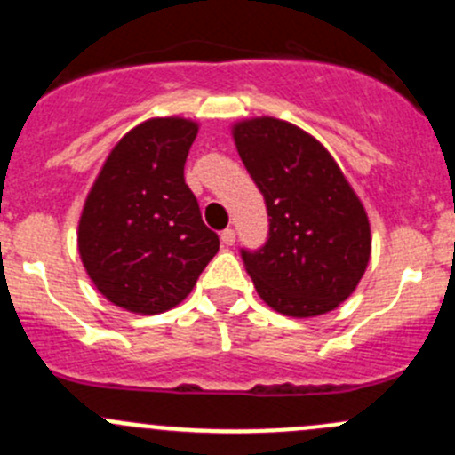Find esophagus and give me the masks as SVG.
<instances>
[{"mask_svg":"<svg viewBox=\"0 0 455 455\" xmlns=\"http://www.w3.org/2000/svg\"><path fill=\"white\" fill-rule=\"evenodd\" d=\"M220 240H222L224 246H233L235 244V231H233V228H224V231L220 233Z\"/></svg>","mask_w":455,"mask_h":455,"instance_id":"34e87169","label":"esophagus"}]
</instances>
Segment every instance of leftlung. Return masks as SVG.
Wrapping results in <instances>:
<instances>
[{
    "label": "left lung",
    "mask_w": 455,
    "mask_h": 455,
    "mask_svg": "<svg viewBox=\"0 0 455 455\" xmlns=\"http://www.w3.org/2000/svg\"><path fill=\"white\" fill-rule=\"evenodd\" d=\"M237 154L268 211V240L242 249L261 299L288 316L330 313L370 261V222L339 164L297 125L261 116L233 127Z\"/></svg>",
    "instance_id": "1"
}]
</instances>
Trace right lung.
<instances>
[{
	"label": "right lung",
	"mask_w": 455,
	"mask_h": 455,
	"mask_svg": "<svg viewBox=\"0 0 455 455\" xmlns=\"http://www.w3.org/2000/svg\"><path fill=\"white\" fill-rule=\"evenodd\" d=\"M198 125L149 118L105 160L79 220V253L105 299L139 315L180 304L220 249L185 163Z\"/></svg>",
	"instance_id": "right-lung-1"
}]
</instances>
